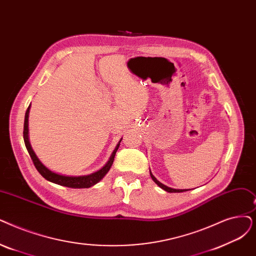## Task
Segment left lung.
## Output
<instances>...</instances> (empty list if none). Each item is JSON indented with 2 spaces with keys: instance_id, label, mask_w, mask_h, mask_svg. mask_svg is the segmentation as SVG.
Returning <instances> with one entry per match:
<instances>
[{
  "instance_id": "1",
  "label": "left lung",
  "mask_w": 256,
  "mask_h": 256,
  "mask_svg": "<svg viewBox=\"0 0 256 256\" xmlns=\"http://www.w3.org/2000/svg\"><path fill=\"white\" fill-rule=\"evenodd\" d=\"M150 176H152V179L154 180V182L157 184L159 187H161L162 190H164L165 192H187V190H174V188H170V187H168L166 185H164V184H162L161 182H159L157 179H156V178L154 176V174H152V172L150 170Z\"/></svg>"
}]
</instances>
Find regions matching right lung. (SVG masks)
Masks as SVG:
<instances>
[{
	"label": "right lung",
	"instance_id": "right-lung-1",
	"mask_svg": "<svg viewBox=\"0 0 256 256\" xmlns=\"http://www.w3.org/2000/svg\"><path fill=\"white\" fill-rule=\"evenodd\" d=\"M29 110H30V106H28L27 110H26V114H25V121H24V132H23V136H24V142H25V146L26 148L30 154V157L33 161V164H34L36 168L38 170V172L45 178L46 180L55 183V184H58L62 186H66V187H70V188H88L93 185H95L96 183H98L100 181L102 178L108 174V172L110 170V166H112L113 162H114V158H115V154L116 152L120 146V142L121 140L118 142V144L116 146L114 152H112L110 157V160L106 162V164L104 166L102 170H99L93 174H86V176H64V174H60L54 172L52 170H50L49 168H47L45 165H44L38 158L36 157V152H33L32 148H31V144L29 142V136H28V118H29Z\"/></svg>",
	"mask_w": 256,
	"mask_h": 256
}]
</instances>
